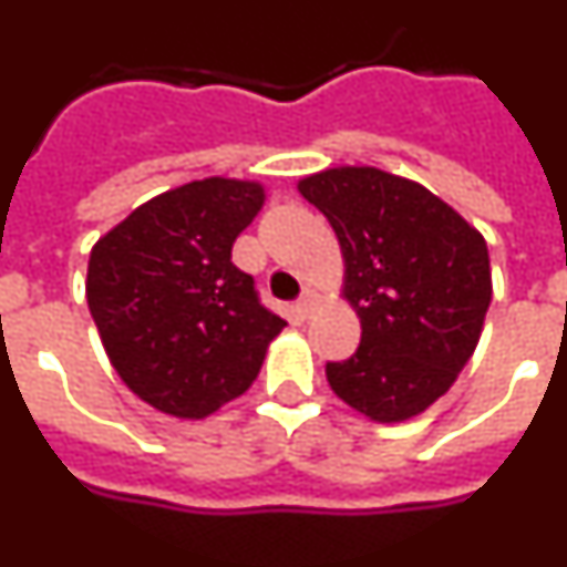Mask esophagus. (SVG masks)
<instances>
[{"mask_svg":"<svg viewBox=\"0 0 567 567\" xmlns=\"http://www.w3.org/2000/svg\"><path fill=\"white\" fill-rule=\"evenodd\" d=\"M295 307H298L300 318H309V315L315 312V307H318V295H315L312 289H307V292L300 295L298 303H295Z\"/></svg>","mask_w":567,"mask_h":567,"instance_id":"34e87169","label":"esophagus"}]
</instances>
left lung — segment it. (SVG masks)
<instances>
[{
  "instance_id": "1",
  "label": "left lung",
  "mask_w": 567,
  "mask_h": 567,
  "mask_svg": "<svg viewBox=\"0 0 567 567\" xmlns=\"http://www.w3.org/2000/svg\"><path fill=\"white\" fill-rule=\"evenodd\" d=\"M327 215L360 315L352 358L327 363L340 400L378 423L425 412L474 354L491 303L483 235L420 184L374 167H334L298 184Z\"/></svg>"
}]
</instances>
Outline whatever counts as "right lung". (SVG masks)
<instances>
[{
    "mask_svg": "<svg viewBox=\"0 0 567 567\" xmlns=\"http://www.w3.org/2000/svg\"><path fill=\"white\" fill-rule=\"evenodd\" d=\"M260 207V184L204 178L133 209L90 252L87 307L110 363L158 412L198 420L244 394L287 327L233 264Z\"/></svg>",
    "mask_w": 567,
    "mask_h": 567,
    "instance_id": "add662e5",
    "label": "right lung"
}]
</instances>
